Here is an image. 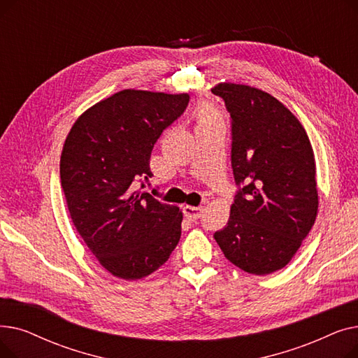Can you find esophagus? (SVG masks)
<instances>
[{
    "label": "esophagus",
    "mask_w": 358,
    "mask_h": 358,
    "mask_svg": "<svg viewBox=\"0 0 358 358\" xmlns=\"http://www.w3.org/2000/svg\"><path fill=\"white\" fill-rule=\"evenodd\" d=\"M182 212H184V216H185L187 219L196 220V219H199V217L201 216L203 208H201V206H184Z\"/></svg>",
    "instance_id": "esophagus-1"
}]
</instances>
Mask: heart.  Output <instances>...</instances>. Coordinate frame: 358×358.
Listing matches in <instances>:
<instances>
[{"label": "heart", "instance_id": "obj_1", "mask_svg": "<svg viewBox=\"0 0 358 358\" xmlns=\"http://www.w3.org/2000/svg\"><path fill=\"white\" fill-rule=\"evenodd\" d=\"M193 117L196 120L197 124H201V123H206L209 120H215V119H220L219 113L208 103H201L196 107L194 113H193Z\"/></svg>", "mask_w": 358, "mask_h": 358}]
</instances>
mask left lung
I'll list each match as a JSON object with an SVG mask.
<instances>
[{
    "label": "left lung",
    "instance_id": "1",
    "mask_svg": "<svg viewBox=\"0 0 358 358\" xmlns=\"http://www.w3.org/2000/svg\"><path fill=\"white\" fill-rule=\"evenodd\" d=\"M232 117V169L241 187L213 236L234 266L255 275L285 268L317 216L315 154L305 127L271 94L219 83Z\"/></svg>",
    "mask_w": 358,
    "mask_h": 358
}]
</instances>
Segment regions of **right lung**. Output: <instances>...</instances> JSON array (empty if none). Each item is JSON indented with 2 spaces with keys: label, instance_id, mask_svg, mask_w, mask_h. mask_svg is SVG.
<instances>
[{
  "label": "right lung",
  "instance_id": "obj_1",
  "mask_svg": "<svg viewBox=\"0 0 358 358\" xmlns=\"http://www.w3.org/2000/svg\"><path fill=\"white\" fill-rule=\"evenodd\" d=\"M189 94L122 90L75 120L61 154V184L75 229L111 275L139 280L158 270L181 236L182 212L135 190ZM143 187V184H142Z\"/></svg>",
  "mask_w": 358,
  "mask_h": 358
}]
</instances>
